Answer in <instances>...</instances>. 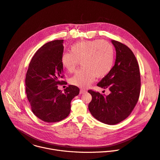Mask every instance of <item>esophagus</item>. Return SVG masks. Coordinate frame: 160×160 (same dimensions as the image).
<instances>
[{
  "label": "esophagus",
  "instance_id": "obj_1",
  "mask_svg": "<svg viewBox=\"0 0 160 160\" xmlns=\"http://www.w3.org/2000/svg\"><path fill=\"white\" fill-rule=\"evenodd\" d=\"M87 92V91L86 90V89H80V94H84L85 92Z\"/></svg>",
  "mask_w": 160,
  "mask_h": 160
}]
</instances>
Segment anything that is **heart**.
Wrapping results in <instances>:
<instances>
[{"label": "heart", "mask_w": 160, "mask_h": 160, "mask_svg": "<svg viewBox=\"0 0 160 160\" xmlns=\"http://www.w3.org/2000/svg\"><path fill=\"white\" fill-rule=\"evenodd\" d=\"M80 61L83 68L70 79V83L79 88H87L96 77L103 78L111 72L114 62L112 44L102 40L78 42L71 46V52H63L62 66L69 72L75 71Z\"/></svg>", "instance_id": "heart-1"}]
</instances>
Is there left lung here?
<instances>
[{
    "label": "left lung",
    "mask_w": 160,
    "mask_h": 160,
    "mask_svg": "<svg viewBox=\"0 0 160 160\" xmlns=\"http://www.w3.org/2000/svg\"><path fill=\"white\" fill-rule=\"evenodd\" d=\"M116 60L111 72L97 84L108 88L109 95L89 90L92 100L88 108L94 118L108 125L124 120L131 113L139 98L141 79L139 66L132 51L121 42L111 40Z\"/></svg>",
    "instance_id": "obj_1"
}]
</instances>
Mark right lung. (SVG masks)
<instances>
[{
	"label": "right lung",
	"instance_id": "1",
	"mask_svg": "<svg viewBox=\"0 0 160 160\" xmlns=\"http://www.w3.org/2000/svg\"><path fill=\"white\" fill-rule=\"evenodd\" d=\"M63 40L48 42L32 58L26 76V92L32 112L41 120L51 123L65 119L71 111V102L80 89L69 85L63 92L58 89L63 84L60 57Z\"/></svg>",
	"mask_w": 160,
	"mask_h": 160
}]
</instances>
